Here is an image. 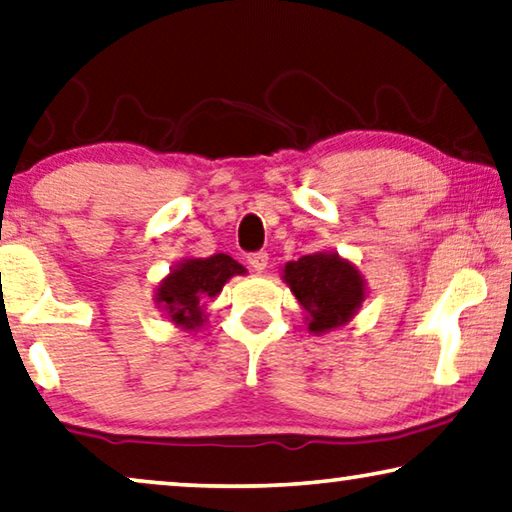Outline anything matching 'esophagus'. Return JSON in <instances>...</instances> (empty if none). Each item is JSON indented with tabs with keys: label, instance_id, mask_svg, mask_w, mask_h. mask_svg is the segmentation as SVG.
Listing matches in <instances>:
<instances>
[{
	"label": "esophagus",
	"instance_id": "1",
	"mask_svg": "<svg viewBox=\"0 0 512 512\" xmlns=\"http://www.w3.org/2000/svg\"><path fill=\"white\" fill-rule=\"evenodd\" d=\"M248 264L253 266L257 273H262L266 269V264H269V255H266L264 250H262V253H253L248 257Z\"/></svg>",
	"mask_w": 512,
	"mask_h": 512
}]
</instances>
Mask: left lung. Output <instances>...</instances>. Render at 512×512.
I'll list each match as a JSON object with an SVG mask.
<instances>
[{
    "mask_svg": "<svg viewBox=\"0 0 512 512\" xmlns=\"http://www.w3.org/2000/svg\"><path fill=\"white\" fill-rule=\"evenodd\" d=\"M282 280L303 305L310 333H326L347 324L365 301L363 276L338 253L303 255L287 262Z\"/></svg>",
    "mask_w": 512,
    "mask_h": 512,
    "instance_id": "left-lung-1",
    "label": "left lung"
}]
</instances>
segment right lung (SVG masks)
<instances>
[{
	"label": "right lung",
	"instance_id": "obj_1",
	"mask_svg": "<svg viewBox=\"0 0 512 512\" xmlns=\"http://www.w3.org/2000/svg\"><path fill=\"white\" fill-rule=\"evenodd\" d=\"M246 269L230 255L218 253L204 259L188 257L160 280L156 305L165 310L167 319L181 329H200L204 322V303L223 292L232 276H243Z\"/></svg>",
	"mask_w": 512,
	"mask_h": 512
}]
</instances>
